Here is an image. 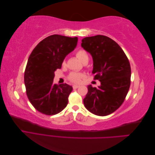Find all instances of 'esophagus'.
Masks as SVG:
<instances>
[{
    "instance_id": "1",
    "label": "esophagus",
    "mask_w": 155,
    "mask_h": 155,
    "mask_svg": "<svg viewBox=\"0 0 155 155\" xmlns=\"http://www.w3.org/2000/svg\"><path fill=\"white\" fill-rule=\"evenodd\" d=\"M79 87H80V86H79V85H73V88H74V89H76V88H79Z\"/></svg>"
}]
</instances>
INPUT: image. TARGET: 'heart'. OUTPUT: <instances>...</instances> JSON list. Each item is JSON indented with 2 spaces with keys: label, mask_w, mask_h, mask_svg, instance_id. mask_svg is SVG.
Returning a JSON list of instances; mask_svg holds the SVG:
<instances>
[{
  "label": "heart",
  "mask_w": 155,
  "mask_h": 155,
  "mask_svg": "<svg viewBox=\"0 0 155 155\" xmlns=\"http://www.w3.org/2000/svg\"><path fill=\"white\" fill-rule=\"evenodd\" d=\"M76 57L81 62H84L85 60L88 59V56L87 53L85 50H78L76 54ZM63 64H65V61H63ZM84 74L81 73H78V72H72L70 74L69 76V79L70 81L74 83H79L81 81V79L84 78Z\"/></svg>",
  "instance_id": "b5f03b06"
}]
</instances>
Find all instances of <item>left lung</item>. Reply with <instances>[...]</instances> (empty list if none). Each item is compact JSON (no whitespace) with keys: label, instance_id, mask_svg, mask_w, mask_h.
I'll list each match as a JSON object with an SVG mask.
<instances>
[{"label":"left lung","instance_id":"left-lung-1","mask_svg":"<svg viewBox=\"0 0 155 155\" xmlns=\"http://www.w3.org/2000/svg\"><path fill=\"white\" fill-rule=\"evenodd\" d=\"M82 48L92 55V74L101 83L97 88L88 86L83 99L86 109L92 114L105 116L123 104L130 84V66L123 50L114 41L105 35L87 37Z\"/></svg>","mask_w":155,"mask_h":155}]
</instances>
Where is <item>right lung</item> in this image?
<instances>
[{"instance_id":"right-lung-1","label":"right lung","mask_w":155,"mask_h":155,"mask_svg":"<svg viewBox=\"0 0 155 155\" xmlns=\"http://www.w3.org/2000/svg\"><path fill=\"white\" fill-rule=\"evenodd\" d=\"M78 37L52 35L42 40L33 50L25 72L28 97L35 109L46 115H54L68 104L72 87L56 85L55 71L61 68L66 56L76 48Z\"/></svg>"}]
</instances>
